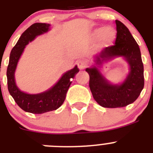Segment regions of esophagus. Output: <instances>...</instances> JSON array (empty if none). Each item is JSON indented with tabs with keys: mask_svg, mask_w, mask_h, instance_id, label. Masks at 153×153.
<instances>
[{
	"mask_svg": "<svg viewBox=\"0 0 153 153\" xmlns=\"http://www.w3.org/2000/svg\"><path fill=\"white\" fill-rule=\"evenodd\" d=\"M76 64H77V66H78V67H79V70H83V69L86 67V61L85 60H78L77 63H76Z\"/></svg>",
	"mask_w": 153,
	"mask_h": 153,
	"instance_id": "34e87169",
	"label": "esophagus"
}]
</instances>
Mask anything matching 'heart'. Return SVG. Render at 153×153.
Wrapping results in <instances>:
<instances>
[{
	"label": "heart",
	"mask_w": 153,
	"mask_h": 153,
	"mask_svg": "<svg viewBox=\"0 0 153 153\" xmlns=\"http://www.w3.org/2000/svg\"><path fill=\"white\" fill-rule=\"evenodd\" d=\"M95 34L97 36L101 34V39L106 44L111 43L116 37V32L112 27H106L104 29L99 28L95 30Z\"/></svg>",
	"instance_id": "b5f03b06"
}]
</instances>
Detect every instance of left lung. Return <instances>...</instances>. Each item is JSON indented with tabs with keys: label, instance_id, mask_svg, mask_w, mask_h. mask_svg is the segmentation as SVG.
Here are the masks:
<instances>
[{
	"label": "left lung",
	"instance_id": "obj_1",
	"mask_svg": "<svg viewBox=\"0 0 153 153\" xmlns=\"http://www.w3.org/2000/svg\"><path fill=\"white\" fill-rule=\"evenodd\" d=\"M117 39L115 45L104 48L95 56L96 65L86 69L90 75V90L97 103L102 107L119 108L132 103L144 87L143 63L139 45L129 29L116 21ZM122 56L130 65L129 74L122 84L112 85L104 77L98 67L105 61Z\"/></svg>",
	"mask_w": 153,
	"mask_h": 153
}]
</instances>
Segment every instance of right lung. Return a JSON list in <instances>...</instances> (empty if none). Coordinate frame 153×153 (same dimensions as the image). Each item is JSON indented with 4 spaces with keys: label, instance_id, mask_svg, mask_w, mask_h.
I'll list each match as a JSON object with an SVG mask.
<instances>
[{
    "label": "right lung",
    "instance_id": "obj_1",
    "mask_svg": "<svg viewBox=\"0 0 153 153\" xmlns=\"http://www.w3.org/2000/svg\"><path fill=\"white\" fill-rule=\"evenodd\" d=\"M49 24L35 23L24 31L10 54L9 64L7 70L8 91L16 103L23 110L34 114H41L56 110L63 103L66 94L75 75L79 72L77 66L65 73L52 88L38 94H28L20 90L16 85L14 73L18 60L24 48L36 36L47 33L50 30Z\"/></svg>",
    "mask_w": 153,
    "mask_h": 153
}]
</instances>
